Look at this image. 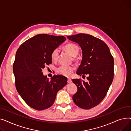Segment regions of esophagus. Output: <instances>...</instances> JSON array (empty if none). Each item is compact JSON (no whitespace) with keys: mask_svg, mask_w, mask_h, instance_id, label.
<instances>
[{"mask_svg":"<svg viewBox=\"0 0 131 131\" xmlns=\"http://www.w3.org/2000/svg\"><path fill=\"white\" fill-rule=\"evenodd\" d=\"M67 82L68 83H71V82H72V81L71 79H67Z\"/></svg>","mask_w":131,"mask_h":131,"instance_id":"obj_1","label":"esophagus"}]
</instances>
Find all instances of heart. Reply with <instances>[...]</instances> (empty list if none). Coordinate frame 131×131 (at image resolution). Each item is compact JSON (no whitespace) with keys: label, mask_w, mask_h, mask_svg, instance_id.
<instances>
[{"label":"heart","mask_w":131,"mask_h":131,"mask_svg":"<svg viewBox=\"0 0 131 131\" xmlns=\"http://www.w3.org/2000/svg\"><path fill=\"white\" fill-rule=\"evenodd\" d=\"M65 50L70 53L72 56L75 57L78 54L79 51V47L74 43L67 44L65 46ZM60 50L59 48H55L51 53V58L53 61H57L59 57ZM75 70V67L73 66L61 65L57 68V72L58 74L63 76L69 77L71 76L73 72Z\"/></svg>","instance_id":"heart-1"}]
</instances>
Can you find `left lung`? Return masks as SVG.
Returning a JSON list of instances; mask_svg holds the SVG:
<instances>
[{
	"instance_id": "1",
	"label": "left lung",
	"mask_w": 131,
	"mask_h": 131,
	"mask_svg": "<svg viewBox=\"0 0 131 131\" xmlns=\"http://www.w3.org/2000/svg\"><path fill=\"white\" fill-rule=\"evenodd\" d=\"M67 38L81 48L83 57L77 73L80 76L87 75L88 80L73 79L78 91L72 98L78 107L91 109L104 99L112 83L114 58L104 41L90 34L79 33Z\"/></svg>"
}]
</instances>
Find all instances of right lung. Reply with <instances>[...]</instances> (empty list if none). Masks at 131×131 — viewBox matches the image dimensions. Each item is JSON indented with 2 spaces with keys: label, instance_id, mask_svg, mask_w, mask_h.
Instances as JSON below:
<instances>
[{
  "label": "right lung",
  "instance_id": "obj_1",
  "mask_svg": "<svg viewBox=\"0 0 131 131\" xmlns=\"http://www.w3.org/2000/svg\"><path fill=\"white\" fill-rule=\"evenodd\" d=\"M66 40L64 36L40 34L25 41L17 49L13 72L16 90L31 108L42 111L51 107L67 78L54 75L49 80L42 70L52 63L51 53Z\"/></svg>",
  "mask_w": 131,
  "mask_h": 131
}]
</instances>
